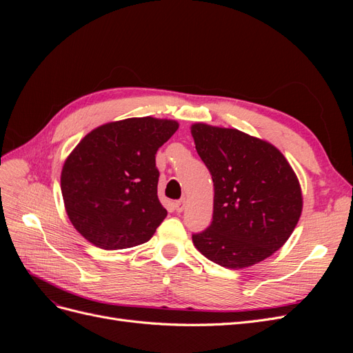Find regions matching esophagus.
Wrapping results in <instances>:
<instances>
[{"label":"esophagus","mask_w":353,"mask_h":353,"mask_svg":"<svg viewBox=\"0 0 353 353\" xmlns=\"http://www.w3.org/2000/svg\"><path fill=\"white\" fill-rule=\"evenodd\" d=\"M185 205H187V200L185 199H181V200L175 201V210L176 212H183L185 209Z\"/></svg>","instance_id":"1"}]
</instances>
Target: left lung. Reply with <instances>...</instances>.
<instances>
[{"label": "left lung", "mask_w": 353, "mask_h": 353, "mask_svg": "<svg viewBox=\"0 0 353 353\" xmlns=\"http://www.w3.org/2000/svg\"><path fill=\"white\" fill-rule=\"evenodd\" d=\"M191 135L215 188L213 221L193 236L196 249L230 270L270 258L302 215L293 168L275 145L236 128L193 123Z\"/></svg>", "instance_id": "8db88e82"}]
</instances>
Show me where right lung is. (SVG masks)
<instances>
[{
    "mask_svg": "<svg viewBox=\"0 0 353 353\" xmlns=\"http://www.w3.org/2000/svg\"><path fill=\"white\" fill-rule=\"evenodd\" d=\"M179 123L130 117L97 126L65 160L60 185L81 236L104 250L130 249L153 237L168 212L157 197L156 152Z\"/></svg>",
    "mask_w": 353,
    "mask_h": 353,
    "instance_id": "add662e5",
    "label": "right lung"
}]
</instances>
